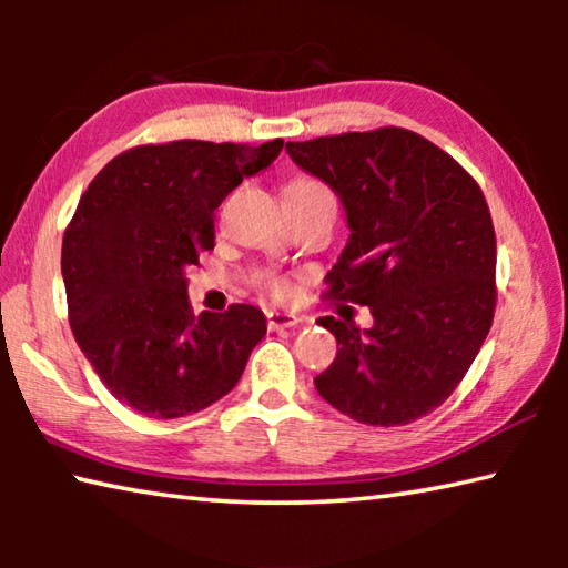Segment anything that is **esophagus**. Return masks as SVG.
Segmentation results:
<instances>
[{
	"label": "esophagus",
	"mask_w": 568,
	"mask_h": 568,
	"mask_svg": "<svg viewBox=\"0 0 568 568\" xmlns=\"http://www.w3.org/2000/svg\"><path fill=\"white\" fill-rule=\"evenodd\" d=\"M295 323H297L295 313H287V311H271V313H267V328H271V331L293 328Z\"/></svg>",
	"instance_id": "34e87169"
}]
</instances>
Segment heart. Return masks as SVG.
I'll list each match as a JSON object with an SVG mask.
<instances>
[{
	"mask_svg": "<svg viewBox=\"0 0 568 568\" xmlns=\"http://www.w3.org/2000/svg\"><path fill=\"white\" fill-rule=\"evenodd\" d=\"M283 192H285V197H311V195H323V192H328V190H325L321 180L297 178L293 182H287ZM263 287L273 297H285L287 293H291V285H287V281H283V277H275V275H265Z\"/></svg>",
	"mask_w": 568,
	"mask_h": 568,
	"instance_id": "obj_1",
	"label": "heart"
}]
</instances>
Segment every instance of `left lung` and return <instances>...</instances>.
I'll use <instances>...</instances> for the list:
<instances>
[{
	"label": "left lung",
	"instance_id": "obj_1",
	"mask_svg": "<svg viewBox=\"0 0 568 568\" xmlns=\"http://www.w3.org/2000/svg\"><path fill=\"white\" fill-rule=\"evenodd\" d=\"M338 192L348 245L323 297L368 305L373 328L325 315L341 351L321 396L365 426H406L470 368L496 311V233L478 182L418 132L378 128L287 142Z\"/></svg>",
	"mask_w": 568,
	"mask_h": 568
}]
</instances>
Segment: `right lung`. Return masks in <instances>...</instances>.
Segmentation results:
<instances>
[{"instance_id": "obj_1", "label": "right lung", "mask_w": 568, "mask_h": 568, "mask_svg": "<svg viewBox=\"0 0 568 568\" xmlns=\"http://www.w3.org/2000/svg\"><path fill=\"white\" fill-rule=\"evenodd\" d=\"M265 145L175 140L138 145L104 165L62 240L70 328L124 406L180 418L235 388L265 315L235 303L192 313L190 265L215 247V210L243 178L281 155Z\"/></svg>"}]
</instances>
